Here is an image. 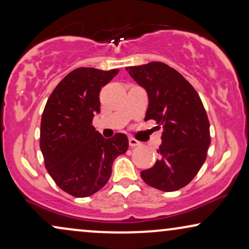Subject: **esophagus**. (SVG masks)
<instances>
[{"instance_id": "esophagus-1", "label": "esophagus", "mask_w": 249, "mask_h": 249, "mask_svg": "<svg viewBox=\"0 0 249 249\" xmlns=\"http://www.w3.org/2000/svg\"><path fill=\"white\" fill-rule=\"evenodd\" d=\"M128 143H130L131 148H134V147L139 146V144H140L139 141H138L137 139H134V138H131V137L128 138Z\"/></svg>"}]
</instances>
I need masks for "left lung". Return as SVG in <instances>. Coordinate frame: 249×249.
Returning a JSON list of instances; mask_svg holds the SVG:
<instances>
[{"mask_svg": "<svg viewBox=\"0 0 249 249\" xmlns=\"http://www.w3.org/2000/svg\"><path fill=\"white\" fill-rule=\"evenodd\" d=\"M128 73L147 90L149 105L146 118L163 128L160 159L141 171L147 185L174 192L190 184L207 159L210 144L209 121L194 87L174 68L152 62L126 68Z\"/></svg>", "mask_w": 249, "mask_h": 249, "instance_id": "obj_1", "label": "left lung"}]
</instances>
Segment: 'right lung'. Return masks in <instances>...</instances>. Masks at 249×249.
Returning a JSON list of instances; mask_svg holds the SVG:
<instances>
[{
    "label": "right lung",
    "mask_w": 249,
    "mask_h": 249,
    "mask_svg": "<svg viewBox=\"0 0 249 249\" xmlns=\"http://www.w3.org/2000/svg\"><path fill=\"white\" fill-rule=\"evenodd\" d=\"M78 68L50 94L41 118L40 148L56 185L72 196H89L107 184L114 160L128 148L127 137L105 139L92 125L100 112V92L116 74Z\"/></svg>",
    "instance_id": "add662e5"
}]
</instances>
